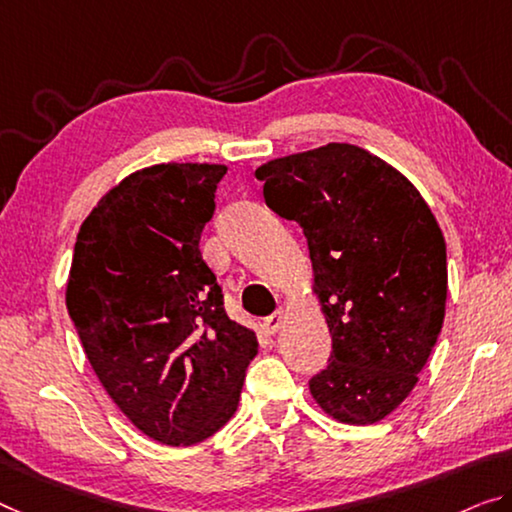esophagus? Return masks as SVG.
Listing matches in <instances>:
<instances>
[{
    "label": "esophagus",
    "instance_id": "1",
    "mask_svg": "<svg viewBox=\"0 0 512 512\" xmlns=\"http://www.w3.org/2000/svg\"><path fill=\"white\" fill-rule=\"evenodd\" d=\"M283 322H286V311L277 309V311L272 313V316H267L263 320V329H265L267 334H274V332H279V329L283 327Z\"/></svg>",
    "mask_w": 512,
    "mask_h": 512
}]
</instances>
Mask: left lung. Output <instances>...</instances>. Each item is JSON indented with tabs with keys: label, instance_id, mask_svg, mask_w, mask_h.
<instances>
[{
	"label": "left lung",
	"instance_id": "obj_1",
	"mask_svg": "<svg viewBox=\"0 0 512 512\" xmlns=\"http://www.w3.org/2000/svg\"><path fill=\"white\" fill-rule=\"evenodd\" d=\"M265 203L302 226L332 334L309 380L329 416L382 421L410 396L446 311V242L419 190L380 157L327 144L256 169Z\"/></svg>",
	"mask_w": 512,
	"mask_h": 512
}]
</instances>
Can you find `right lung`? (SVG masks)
Masks as SVG:
<instances>
[{"label": "right lung", "mask_w": 512, "mask_h": 512, "mask_svg": "<svg viewBox=\"0 0 512 512\" xmlns=\"http://www.w3.org/2000/svg\"><path fill=\"white\" fill-rule=\"evenodd\" d=\"M224 164L169 162L112 187L77 233L66 306L109 398L155 442L192 446L238 410L258 341L201 258Z\"/></svg>", "instance_id": "obj_1"}]
</instances>
